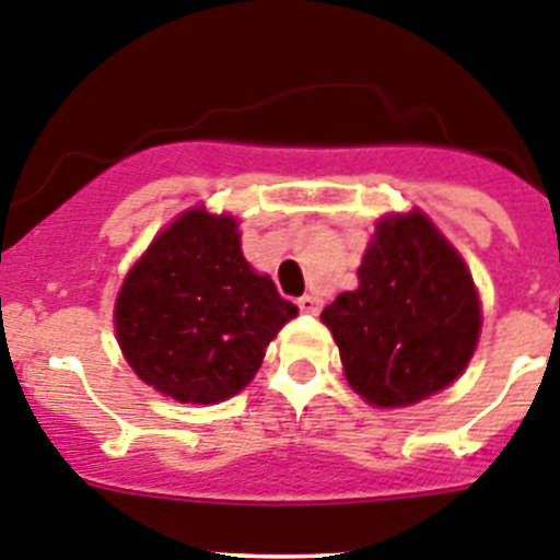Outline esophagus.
<instances>
[{
	"instance_id": "esophagus-1",
	"label": "esophagus",
	"mask_w": 560,
	"mask_h": 560,
	"mask_svg": "<svg viewBox=\"0 0 560 560\" xmlns=\"http://www.w3.org/2000/svg\"><path fill=\"white\" fill-rule=\"evenodd\" d=\"M296 305H300L302 314H319V311H322V300H319V296H314V294L300 296V302H296Z\"/></svg>"
}]
</instances>
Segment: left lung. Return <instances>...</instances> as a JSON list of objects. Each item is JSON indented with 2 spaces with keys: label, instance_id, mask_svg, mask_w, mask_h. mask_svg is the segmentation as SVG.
Segmentation results:
<instances>
[{
  "label": "left lung",
  "instance_id": "8db88e82",
  "mask_svg": "<svg viewBox=\"0 0 560 560\" xmlns=\"http://www.w3.org/2000/svg\"><path fill=\"white\" fill-rule=\"evenodd\" d=\"M350 386L374 408L433 397L466 369L480 338V300L464 258L422 210L374 228L358 289L322 311Z\"/></svg>",
  "mask_w": 560,
  "mask_h": 560
}]
</instances>
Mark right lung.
Instances as JSON below:
<instances>
[{"label": "right lung", "instance_id": "add662e5", "mask_svg": "<svg viewBox=\"0 0 560 560\" xmlns=\"http://www.w3.org/2000/svg\"><path fill=\"white\" fill-rule=\"evenodd\" d=\"M296 316L241 253L238 222L186 210L127 271L116 338L132 372L163 397L217 405L260 369L271 338Z\"/></svg>", "mask_w": 560, "mask_h": 560}]
</instances>
